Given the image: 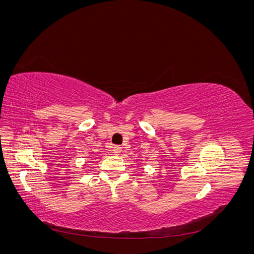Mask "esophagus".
<instances>
[{
	"instance_id": "esophagus-1",
	"label": "esophagus",
	"mask_w": 254,
	"mask_h": 254,
	"mask_svg": "<svg viewBox=\"0 0 254 254\" xmlns=\"http://www.w3.org/2000/svg\"><path fill=\"white\" fill-rule=\"evenodd\" d=\"M112 151H113L114 155H120V153L122 152V147H121V146H119V145L114 146L113 149H112Z\"/></svg>"
}]
</instances>
